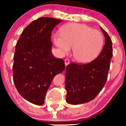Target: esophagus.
<instances>
[{"instance_id": "esophagus-1", "label": "esophagus", "mask_w": 126, "mask_h": 126, "mask_svg": "<svg viewBox=\"0 0 126 126\" xmlns=\"http://www.w3.org/2000/svg\"><path fill=\"white\" fill-rule=\"evenodd\" d=\"M69 63H70L69 60L68 59V58H66V59L65 60V66H67V65L69 64Z\"/></svg>"}]
</instances>
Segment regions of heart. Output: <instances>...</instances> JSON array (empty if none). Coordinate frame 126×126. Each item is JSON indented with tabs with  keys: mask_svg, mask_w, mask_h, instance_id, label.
<instances>
[{
	"mask_svg": "<svg viewBox=\"0 0 126 126\" xmlns=\"http://www.w3.org/2000/svg\"><path fill=\"white\" fill-rule=\"evenodd\" d=\"M54 44L61 54L73 47V56L80 63H88L98 56L104 44V38L98 30L84 24L71 23L61 29V33L53 34Z\"/></svg>",
	"mask_w": 126,
	"mask_h": 126,
	"instance_id": "heart-1",
	"label": "heart"
}]
</instances>
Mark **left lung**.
Wrapping results in <instances>:
<instances>
[{"label": "left lung", "instance_id": "obj_1", "mask_svg": "<svg viewBox=\"0 0 126 126\" xmlns=\"http://www.w3.org/2000/svg\"><path fill=\"white\" fill-rule=\"evenodd\" d=\"M100 28L105 37V45L97 57L85 64L71 63L66 67V101L69 104L77 105L92 100L102 90L107 80L112 44L110 36Z\"/></svg>", "mask_w": 126, "mask_h": 126}]
</instances>
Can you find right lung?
Here are the masks:
<instances>
[{"instance_id":"add662e5","label":"right lung","mask_w":126,"mask_h":126,"mask_svg":"<svg viewBox=\"0 0 126 126\" xmlns=\"http://www.w3.org/2000/svg\"><path fill=\"white\" fill-rule=\"evenodd\" d=\"M62 20L41 17L24 29L15 46L13 81L19 94L36 105L44 103L54 76L65 70L64 61L51 53V34Z\"/></svg>"}]
</instances>
